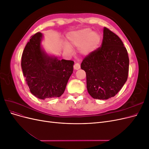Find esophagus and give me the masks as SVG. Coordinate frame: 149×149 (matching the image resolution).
I'll return each instance as SVG.
<instances>
[{
  "mask_svg": "<svg viewBox=\"0 0 149 149\" xmlns=\"http://www.w3.org/2000/svg\"><path fill=\"white\" fill-rule=\"evenodd\" d=\"M79 68H80V65H79V63H75L74 65V70H78Z\"/></svg>",
  "mask_w": 149,
  "mask_h": 149,
  "instance_id": "1",
  "label": "esophagus"
}]
</instances>
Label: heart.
Instances as JSON below:
<instances>
[{
  "label": "heart",
  "instance_id": "b5f03b06",
  "mask_svg": "<svg viewBox=\"0 0 149 149\" xmlns=\"http://www.w3.org/2000/svg\"><path fill=\"white\" fill-rule=\"evenodd\" d=\"M68 39L72 45L81 47V52L83 54H89L97 48L101 37L96 32H93L89 29H84L70 33ZM65 48L66 52H71V48L68 45H66Z\"/></svg>",
  "mask_w": 149,
  "mask_h": 149
}]
</instances>
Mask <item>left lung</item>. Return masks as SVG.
Returning a JSON list of instances; mask_svg holds the SVG:
<instances>
[{
    "label": "left lung",
    "mask_w": 149,
    "mask_h": 149,
    "mask_svg": "<svg viewBox=\"0 0 149 149\" xmlns=\"http://www.w3.org/2000/svg\"><path fill=\"white\" fill-rule=\"evenodd\" d=\"M129 65L127 51L122 40L104 27L101 47L86 56L81 65L86 74L88 93L98 100L114 97L127 79Z\"/></svg>",
    "instance_id": "1"
}]
</instances>
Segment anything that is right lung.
<instances>
[{"label": "right lung", "instance_id": "right-lung-1", "mask_svg": "<svg viewBox=\"0 0 149 149\" xmlns=\"http://www.w3.org/2000/svg\"><path fill=\"white\" fill-rule=\"evenodd\" d=\"M43 35H32L22 56L21 66L31 93L40 100L63 94L73 71L74 61L48 55L41 47Z\"/></svg>", "mask_w": 149, "mask_h": 149}]
</instances>
